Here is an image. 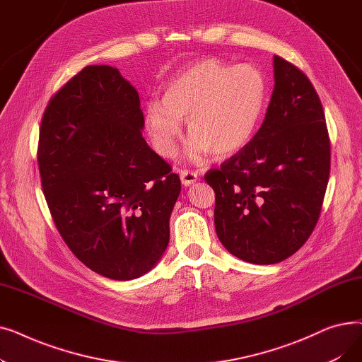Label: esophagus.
<instances>
[{
  "label": "esophagus",
  "instance_id": "1",
  "mask_svg": "<svg viewBox=\"0 0 362 362\" xmlns=\"http://www.w3.org/2000/svg\"><path fill=\"white\" fill-rule=\"evenodd\" d=\"M180 180H182V185L191 186L198 180V173H197V171H192V170H182L180 171Z\"/></svg>",
  "mask_w": 362,
  "mask_h": 362
}]
</instances>
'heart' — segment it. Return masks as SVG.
I'll return each instance as SVG.
<instances>
[{
  "mask_svg": "<svg viewBox=\"0 0 362 362\" xmlns=\"http://www.w3.org/2000/svg\"><path fill=\"white\" fill-rule=\"evenodd\" d=\"M267 101V81L251 64L233 66L205 59L170 79L161 103L145 107V127L152 146L164 158L176 152L182 122H187L186 156L202 160L229 157L248 144Z\"/></svg>",
  "mask_w": 362,
  "mask_h": 362,
  "instance_id": "b5f03b06",
  "label": "heart"
}]
</instances>
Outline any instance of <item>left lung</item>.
Returning a JSON list of instances; mask_svg holds the SVG:
<instances>
[{"label": "left lung", "instance_id": "1", "mask_svg": "<svg viewBox=\"0 0 362 362\" xmlns=\"http://www.w3.org/2000/svg\"><path fill=\"white\" fill-rule=\"evenodd\" d=\"M274 89L255 136L205 182L216 192L214 224L224 248L252 264H276L308 240L330 173L321 101L296 66L274 55Z\"/></svg>", "mask_w": 362, "mask_h": 362}]
</instances>
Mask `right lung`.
Masks as SVG:
<instances>
[{
	"label": "right lung",
	"mask_w": 362,
	"mask_h": 362,
	"mask_svg": "<svg viewBox=\"0 0 362 362\" xmlns=\"http://www.w3.org/2000/svg\"><path fill=\"white\" fill-rule=\"evenodd\" d=\"M138 90L117 69L86 66L49 100L37 164L57 230L88 269L148 273L170 239L180 179L142 136Z\"/></svg>",
	"instance_id": "add662e5"
}]
</instances>
